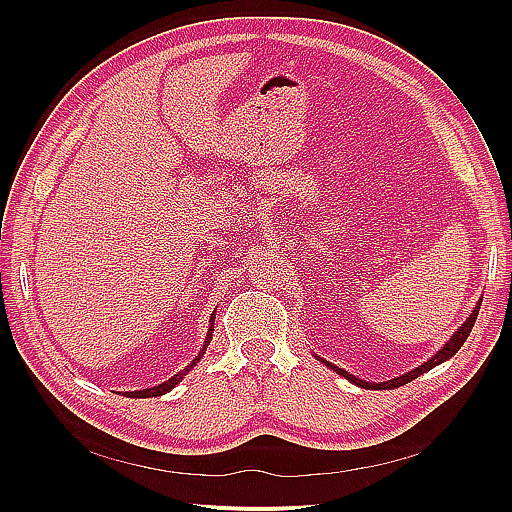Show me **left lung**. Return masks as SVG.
Listing matches in <instances>:
<instances>
[{"instance_id": "1", "label": "left lung", "mask_w": 512, "mask_h": 512, "mask_svg": "<svg viewBox=\"0 0 512 512\" xmlns=\"http://www.w3.org/2000/svg\"><path fill=\"white\" fill-rule=\"evenodd\" d=\"M480 303H483V299H478V303H476V307L472 309V314H470V318L461 324V327L453 333V337L448 339V342L431 356L429 361H425L423 365H418L416 369H412V371H408V374H404V376H397V378H393V380H386V382H365V380H359L356 376H352V374H348L346 369H342V367H337V365H333V363H329V361H324V359H320L318 356V361H322L324 365L327 367H331L335 374H339V376H344L346 380H350L352 384H356V386H363V389H374V391H380V389H384V391H389V389H397V386H404V384H408V382H412L414 378H418V376H423L425 371H429V369H433L436 365H440V363H444V361H448L451 359V356L463 346V342H466L468 339V335H470V331H472V327H474V322H476V316H478V309H480Z\"/></svg>"}]
</instances>
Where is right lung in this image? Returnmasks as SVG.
Listing matches in <instances>:
<instances>
[{
    "mask_svg": "<svg viewBox=\"0 0 512 512\" xmlns=\"http://www.w3.org/2000/svg\"><path fill=\"white\" fill-rule=\"evenodd\" d=\"M211 327H209V331H207V339H205V346H203V350L198 352V356H194V361L185 367V369H181L179 374H175L173 378H168L166 382H162V384H158V386H151V389H143V391H134V393H126L128 397H160V395H164V393H168L170 389H175V386L183 380V376L188 374V371L200 361V356L205 354V350H207V346H209V342H211V333H213V322H215V312L211 314Z\"/></svg>",
    "mask_w": 512,
    "mask_h": 512,
    "instance_id": "obj_1",
    "label": "right lung"
}]
</instances>
